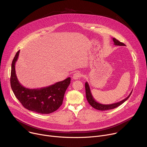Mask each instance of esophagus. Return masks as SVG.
Returning a JSON list of instances; mask_svg holds the SVG:
<instances>
[{
  "mask_svg": "<svg viewBox=\"0 0 147 147\" xmlns=\"http://www.w3.org/2000/svg\"><path fill=\"white\" fill-rule=\"evenodd\" d=\"M81 76V74L79 72H76L75 73L73 76V78L74 80H77V79H79V78H80Z\"/></svg>",
  "mask_w": 147,
  "mask_h": 147,
  "instance_id": "esophagus-1",
  "label": "esophagus"
}]
</instances>
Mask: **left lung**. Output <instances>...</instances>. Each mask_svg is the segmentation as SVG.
I'll list each match as a JSON object with an SVG mask.
<instances>
[{
    "mask_svg": "<svg viewBox=\"0 0 147 147\" xmlns=\"http://www.w3.org/2000/svg\"><path fill=\"white\" fill-rule=\"evenodd\" d=\"M113 40L114 42V45H117V46H125V44L121 42L119 40H118L117 39H116V38H113ZM85 87H86V98L87 99L88 102V103H90V105L93 107L94 108L97 109V110H99V111H107V110H110V109H112L114 108H116L117 107H118L119 106H120V105H121L123 103H124L125 100H127L128 99V98L130 97V96L131 95L132 91L130 92V94H129V95L125 98V99H124L123 100L116 102V103H112V104H109V105H105V104H102L98 102H96L95 99L94 98L91 90H90V88L89 86L88 83L87 82H86L85 84Z\"/></svg>",
    "mask_w": 147,
    "mask_h": 147,
    "instance_id": "1",
    "label": "left lung"
}]
</instances>
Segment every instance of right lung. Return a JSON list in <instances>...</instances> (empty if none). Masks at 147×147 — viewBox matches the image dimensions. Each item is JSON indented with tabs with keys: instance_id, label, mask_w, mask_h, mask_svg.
I'll return each instance as SVG.
<instances>
[{
	"instance_id": "right-lung-1",
	"label": "right lung",
	"mask_w": 147,
	"mask_h": 147,
	"mask_svg": "<svg viewBox=\"0 0 147 147\" xmlns=\"http://www.w3.org/2000/svg\"><path fill=\"white\" fill-rule=\"evenodd\" d=\"M18 51L12 61L10 84L16 97L27 109L41 114H49L56 111L62 105L65 92L70 84V77L48 87L29 89L18 81L15 64L18 57Z\"/></svg>"
}]
</instances>
